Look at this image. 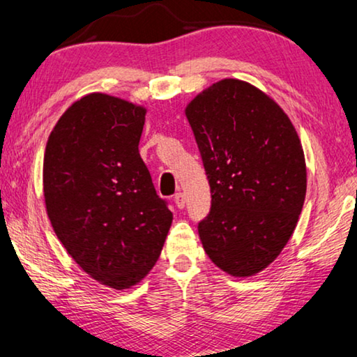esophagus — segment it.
Instances as JSON below:
<instances>
[{
  "mask_svg": "<svg viewBox=\"0 0 357 357\" xmlns=\"http://www.w3.org/2000/svg\"><path fill=\"white\" fill-rule=\"evenodd\" d=\"M174 203H175V206H177L178 209H183L185 208V203H187V199H185V195L182 193V191H178V193L174 196Z\"/></svg>",
  "mask_w": 357,
  "mask_h": 357,
  "instance_id": "34e87169",
  "label": "esophagus"
}]
</instances>
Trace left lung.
I'll list each match as a JSON object with an SVG mask.
<instances>
[{"instance_id": "obj_1", "label": "left lung", "mask_w": 357, "mask_h": 357, "mask_svg": "<svg viewBox=\"0 0 357 357\" xmlns=\"http://www.w3.org/2000/svg\"><path fill=\"white\" fill-rule=\"evenodd\" d=\"M185 116L213 196L198 227L206 255L231 277L256 275L291 238L306 198L296 128L275 100L238 79L198 93Z\"/></svg>"}]
</instances>
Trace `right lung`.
Instances as JSON below:
<instances>
[{"label":"right lung","instance_id":"add662e5","mask_svg":"<svg viewBox=\"0 0 357 357\" xmlns=\"http://www.w3.org/2000/svg\"><path fill=\"white\" fill-rule=\"evenodd\" d=\"M146 111L89 93L64 111L45 149V206L56 236L82 271L119 291L148 275L172 224L138 153Z\"/></svg>","mask_w":357,"mask_h":357}]
</instances>
